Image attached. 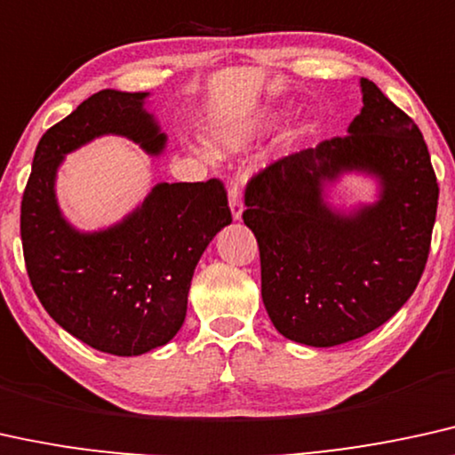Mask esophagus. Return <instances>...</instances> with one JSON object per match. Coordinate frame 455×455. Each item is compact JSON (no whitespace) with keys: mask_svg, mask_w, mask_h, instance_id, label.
I'll return each mask as SVG.
<instances>
[{"mask_svg":"<svg viewBox=\"0 0 455 455\" xmlns=\"http://www.w3.org/2000/svg\"><path fill=\"white\" fill-rule=\"evenodd\" d=\"M228 205H231V214L235 220H239L241 214H243V201H241L239 180L228 182Z\"/></svg>","mask_w":455,"mask_h":455,"instance_id":"esophagus-1","label":"esophagus"}]
</instances>
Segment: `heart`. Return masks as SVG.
<instances>
[{
    "label": "heart",
    "instance_id": "heart-1",
    "mask_svg": "<svg viewBox=\"0 0 455 455\" xmlns=\"http://www.w3.org/2000/svg\"><path fill=\"white\" fill-rule=\"evenodd\" d=\"M281 117H283V113L279 111H264L251 115V117L224 122L214 130V140L218 142V147L227 148V151H239V148H243L247 145V142L254 140L256 136L273 130L275 125L281 122ZM199 153L210 155L208 151H204V148H201Z\"/></svg>",
    "mask_w": 455,
    "mask_h": 455
}]
</instances>
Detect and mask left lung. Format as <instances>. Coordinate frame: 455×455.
<instances>
[{
    "label": "left lung",
    "instance_id": "obj_1",
    "mask_svg": "<svg viewBox=\"0 0 455 455\" xmlns=\"http://www.w3.org/2000/svg\"><path fill=\"white\" fill-rule=\"evenodd\" d=\"M347 136L287 155L251 176L243 222L256 235L262 302L287 340L336 347L393 317L427 267L439 185L422 132L370 79ZM373 175L379 201L342 215L323 188Z\"/></svg>",
    "mask_w": 455,
    "mask_h": 455
}]
</instances>
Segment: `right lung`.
<instances>
[{"label": "right lung", "instance_id": "right-lung-1", "mask_svg": "<svg viewBox=\"0 0 455 455\" xmlns=\"http://www.w3.org/2000/svg\"><path fill=\"white\" fill-rule=\"evenodd\" d=\"M148 92L102 90L45 132L20 205V237L33 290L71 336L117 356L164 347L187 317L201 254L231 224L224 185L159 182L113 227L82 233L62 216L56 172L65 155L115 134L159 155L168 136L145 111Z\"/></svg>", "mask_w": 455, "mask_h": 455}]
</instances>
